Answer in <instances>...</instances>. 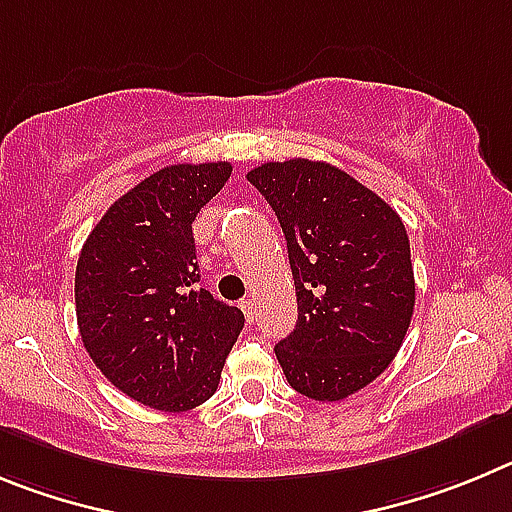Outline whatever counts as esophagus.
I'll return each instance as SVG.
<instances>
[{"instance_id":"obj_1","label":"esophagus","mask_w":512,"mask_h":512,"mask_svg":"<svg viewBox=\"0 0 512 512\" xmlns=\"http://www.w3.org/2000/svg\"><path fill=\"white\" fill-rule=\"evenodd\" d=\"M239 308L245 311L247 321H255V301H252V298H245V301H239Z\"/></svg>"}]
</instances>
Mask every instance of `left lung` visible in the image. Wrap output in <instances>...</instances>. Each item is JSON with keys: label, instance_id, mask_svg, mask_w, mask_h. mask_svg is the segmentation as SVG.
I'll use <instances>...</instances> for the list:
<instances>
[{"label": "left lung", "instance_id": "8db88e82", "mask_svg": "<svg viewBox=\"0 0 512 512\" xmlns=\"http://www.w3.org/2000/svg\"><path fill=\"white\" fill-rule=\"evenodd\" d=\"M247 181L278 216L296 283V329L275 357L306 398H349L385 372L411 326L405 224L375 191L321 160L265 163Z\"/></svg>", "mask_w": 512, "mask_h": 512}]
</instances>
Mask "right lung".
<instances>
[{
	"mask_svg": "<svg viewBox=\"0 0 512 512\" xmlns=\"http://www.w3.org/2000/svg\"><path fill=\"white\" fill-rule=\"evenodd\" d=\"M229 176V163L158 170L109 206L78 255L86 352L114 388L158 411L206 403L245 326L237 306L201 288L191 229Z\"/></svg>",
	"mask_w": 512,
	"mask_h": 512,
	"instance_id": "right-lung-1",
	"label": "right lung"
}]
</instances>
